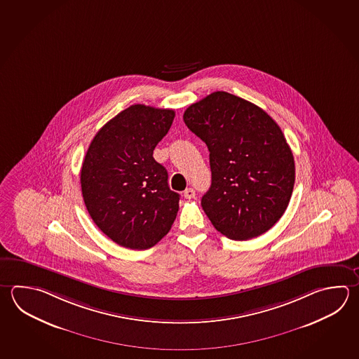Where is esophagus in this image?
<instances>
[{"label": "esophagus", "instance_id": "34e87169", "mask_svg": "<svg viewBox=\"0 0 359 359\" xmlns=\"http://www.w3.org/2000/svg\"><path fill=\"white\" fill-rule=\"evenodd\" d=\"M184 196H185L187 199L196 198V190L193 189V188H188V189L184 190Z\"/></svg>", "mask_w": 359, "mask_h": 359}]
</instances>
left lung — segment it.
Masks as SVG:
<instances>
[{
  "instance_id": "left-lung-1",
  "label": "left lung",
  "mask_w": 359,
  "mask_h": 359,
  "mask_svg": "<svg viewBox=\"0 0 359 359\" xmlns=\"http://www.w3.org/2000/svg\"><path fill=\"white\" fill-rule=\"evenodd\" d=\"M183 118L210 151L212 184L202 207L215 229L232 240L271 230L294 185V158L277 123L224 91L191 104Z\"/></svg>"
}]
</instances>
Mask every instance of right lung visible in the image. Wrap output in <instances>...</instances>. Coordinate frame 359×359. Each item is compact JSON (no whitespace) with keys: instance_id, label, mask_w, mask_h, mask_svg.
I'll return each mask as SVG.
<instances>
[{"instance_id":"1","label":"right lung","mask_w":359,"mask_h":359,"mask_svg":"<svg viewBox=\"0 0 359 359\" xmlns=\"http://www.w3.org/2000/svg\"><path fill=\"white\" fill-rule=\"evenodd\" d=\"M175 116L171 109L130 105L102 127L82 163L81 191L95 224L132 250L155 246L175 221L180 196L154 158Z\"/></svg>"}]
</instances>
